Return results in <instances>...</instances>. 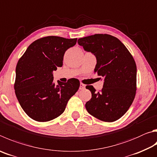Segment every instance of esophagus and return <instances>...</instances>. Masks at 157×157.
Returning a JSON list of instances; mask_svg holds the SVG:
<instances>
[{
	"instance_id": "1",
	"label": "esophagus",
	"mask_w": 157,
	"mask_h": 157,
	"mask_svg": "<svg viewBox=\"0 0 157 157\" xmlns=\"http://www.w3.org/2000/svg\"><path fill=\"white\" fill-rule=\"evenodd\" d=\"M85 87H86V86H85L84 84L81 83L80 86H79V90H84V89H85Z\"/></svg>"
}]
</instances>
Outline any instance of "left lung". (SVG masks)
<instances>
[{"label": "left lung", "instance_id": "left-lung-1", "mask_svg": "<svg viewBox=\"0 0 157 157\" xmlns=\"http://www.w3.org/2000/svg\"><path fill=\"white\" fill-rule=\"evenodd\" d=\"M84 51L95 56V73L104 78L100 92L86 86L92 98L87 101L88 113L99 120L113 122L129 109L136 90V66L133 57L118 38L108 34H95L78 39Z\"/></svg>", "mask_w": 157, "mask_h": 157}]
</instances>
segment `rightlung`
<instances>
[{
    "label": "right lung",
    "instance_id": "obj_1",
    "mask_svg": "<svg viewBox=\"0 0 157 157\" xmlns=\"http://www.w3.org/2000/svg\"><path fill=\"white\" fill-rule=\"evenodd\" d=\"M77 38L47 36L32 42L17 63L14 89L19 104L33 120L44 122L58 117L79 87L75 78L53 82V71L63 64L65 51Z\"/></svg>",
    "mask_w": 157,
    "mask_h": 157
}]
</instances>
